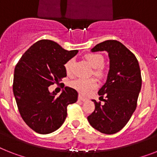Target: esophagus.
Here are the masks:
<instances>
[{
    "label": "esophagus",
    "mask_w": 157,
    "mask_h": 157,
    "mask_svg": "<svg viewBox=\"0 0 157 157\" xmlns=\"http://www.w3.org/2000/svg\"><path fill=\"white\" fill-rule=\"evenodd\" d=\"M78 99H79V100L83 101H87L88 100V99L86 98L81 96V95H79V96H78Z\"/></svg>",
    "instance_id": "1"
}]
</instances>
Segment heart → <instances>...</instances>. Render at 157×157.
Segmentation results:
<instances>
[{
  "label": "heart",
  "instance_id": "1",
  "mask_svg": "<svg viewBox=\"0 0 157 157\" xmlns=\"http://www.w3.org/2000/svg\"><path fill=\"white\" fill-rule=\"evenodd\" d=\"M85 59L89 62L92 67L95 68L94 74L97 76H101L103 75V71L101 67L104 64V58L101 55L98 53H88L85 55ZM73 59H70L66 61L64 63V69L67 75L72 73ZM70 86L81 93L82 94H87L91 91L94 88L96 87V81L94 79H76L70 83Z\"/></svg>",
  "mask_w": 157,
  "mask_h": 157
}]
</instances>
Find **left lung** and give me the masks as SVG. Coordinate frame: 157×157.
Segmentation results:
<instances>
[{"label": "left lung", "instance_id": "8db88e82", "mask_svg": "<svg viewBox=\"0 0 157 157\" xmlns=\"http://www.w3.org/2000/svg\"><path fill=\"white\" fill-rule=\"evenodd\" d=\"M99 51H106L109 57L107 81L98 91L104 104L93 100L95 109L87 118L98 132L111 135L123 129L136 110L142 85L141 72L136 56L120 42L106 40L92 49Z\"/></svg>", "mask_w": 157, "mask_h": 157}]
</instances>
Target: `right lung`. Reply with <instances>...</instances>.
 Masks as SVG:
<instances>
[{"mask_svg":"<svg viewBox=\"0 0 157 157\" xmlns=\"http://www.w3.org/2000/svg\"><path fill=\"white\" fill-rule=\"evenodd\" d=\"M77 52L42 39L34 43L15 66L13 91L18 111L37 133L49 134L59 129L67 117V105L77 101L78 93L72 88L65 87L59 96L48 90L50 85L67 76L64 63Z\"/></svg>","mask_w":157,"mask_h":157,"instance_id":"add662e5","label":"right lung"}]
</instances>
